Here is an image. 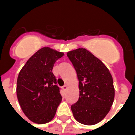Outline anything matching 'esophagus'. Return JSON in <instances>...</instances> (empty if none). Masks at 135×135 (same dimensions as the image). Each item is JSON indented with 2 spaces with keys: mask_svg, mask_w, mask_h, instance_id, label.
<instances>
[{
  "mask_svg": "<svg viewBox=\"0 0 135 135\" xmlns=\"http://www.w3.org/2000/svg\"><path fill=\"white\" fill-rule=\"evenodd\" d=\"M67 88H68V87H67V85H64V86H63V90H64V91L66 90H67Z\"/></svg>",
  "mask_w": 135,
  "mask_h": 135,
  "instance_id": "1",
  "label": "esophagus"
}]
</instances>
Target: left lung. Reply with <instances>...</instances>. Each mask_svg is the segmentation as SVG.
Returning a JSON list of instances; mask_svg holds the SVG:
<instances>
[{
    "instance_id": "1",
    "label": "left lung",
    "mask_w": 135,
    "mask_h": 135,
    "mask_svg": "<svg viewBox=\"0 0 135 135\" xmlns=\"http://www.w3.org/2000/svg\"><path fill=\"white\" fill-rule=\"evenodd\" d=\"M79 79V97L71 109L76 121L93 125L104 119L114 99L113 78L103 63L85 48L67 53Z\"/></svg>"
}]
</instances>
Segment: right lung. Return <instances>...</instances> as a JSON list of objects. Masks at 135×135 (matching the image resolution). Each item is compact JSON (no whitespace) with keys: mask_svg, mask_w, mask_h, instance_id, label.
Returning a JSON list of instances; mask_svg holds the SVG:
<instances>
[{"mask_svg":"<svg viewBox=\"0 0 135 135\" xmlns=\"http://www.w3.org/2000/svg\"><path fill=\"white\" fill-rule=\"evenodd\" d=\"M64 56L50 47L37 50L25 64L17 79L16 94L28 119L37 124L50 122L62 100L53 73L56 61Z\"/></svg>","mask_w":135,"mask_h":135,"instance_id":"add662e5","label":"right lung"}]
</instances>
